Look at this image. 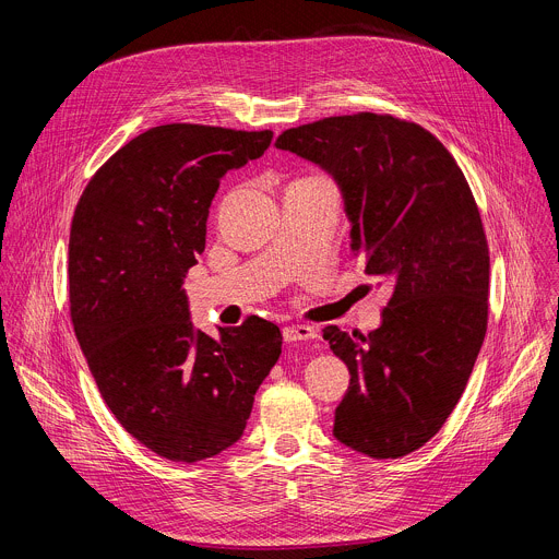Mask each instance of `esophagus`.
<instances>
[{"label": "esophagus", "mask_w": 559, "mask_h": 559, "mask_svg": "<svg viewBox=\"0 0 559 559\" xmlns=\"http://www.w3.org/2000/svg\"><path fill=\"white\" fill-rule=\"evenodd\" d=\"M283 336L287 343H298V341H311L316 338V330L309 325H287L283 330Z\"/></svg>", "instance_id": "1"}]
</instances>
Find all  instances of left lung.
Here are the masks:
<instances>
[{"instance_id":"1","label":"left lung","mask_w":559,"mask_h":559,"mask_svg":"<svg viewBox=\"0 0 559 559\" xmlns=\"http://www.w3.org/2000/svg\"><path fill=\"white\" fill-rule=\"evenodd\" d=\"M276 147L341 186L352 250L365 274L393 283L369 336L323 330L352 380L334 436L369 457H403L455 409L489 321V243L451 152L391 115L325 117L285 130Z\"/></svg>"}]
</instances>
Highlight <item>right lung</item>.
I'll return each mask as SVG.
<instances>
[{"instance_id": "right-lung-1", "label": "right lung", "mask_w": 559, "mask_h": 559, "mask_svg": "<svg viewBox=\"0 0 559 559\" xmlns=\"http://www.w3.org/2000/svg\"><path fill=\"white\" fill-rule=\"evenodd\" d=\"M272 130L156 126L93 175L68 243L74 336L108 409L156 455L199 462L243 436L276 365L281 330L250 316L218 336L190 323L181 283L205 250L227 170L259 158Z\"/></svg>"}]
</instances>
